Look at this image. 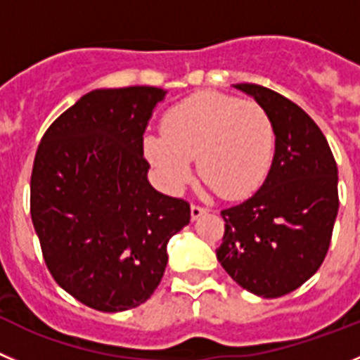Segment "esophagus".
I'll return each mask as SVG.
<instances>
[{
    "label": "esophagus",
    "mask_w": 360,
    "mask_h": 360,
    "mask_svg": "<svg viewBox=\"0 0 360 360\" xmlns=\"http://www.w3.org/2000/svg\"><path fill=\"white\" fill-rule=\"evenodd\" d=\"M190 213H192V219H199L200 215H204V213H208V208H204V206H200V204H192V208H190Z\"/></svg>",
    "instance_id": "obj_1"
}]
</instances>
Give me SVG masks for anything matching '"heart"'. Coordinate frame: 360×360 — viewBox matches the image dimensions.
<instances>
[{
  "instance_id": "obj_1",
  "label": "heart",
  "mask_w": 360,
  "mask_h": 360,
  "mask_svg": "<svg viewBox=\"0 0 360 360\" xmlns=\"http://www.w3.org/2000/svg\"><path fill=\"white\" fill-rule=\"evenodd\" d=\"M145 156L168 190H179L197 170L219 195L242 199L260 186L274 150L271 116L255 100L202 91L174 105L163 134H147Z\"/></svg>"
}]
</instances>
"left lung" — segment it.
Returning <instances> with one entry per match:
<instances>
[{"label": "left lung", "instance_id": "1", "mask_svg": "<svg viewBox=\"0 0 360 360\" xmlns=\"http://www.w3.org/2000/svg\"><path fill=\"white\" fill-rule=\"evenodd\" d=\"M271 116L276 148L257 193L220 212L217 260L242 289L280 297L321 267L338 217V165L325 134L300 105L258 84H236Z\"/></svg>", "mask_w": 360, "mask_h": 360}]
</instances>
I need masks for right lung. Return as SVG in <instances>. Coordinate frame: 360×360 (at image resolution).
Returning a JSON list of instances; mask_svg holds the SVG:
<instances>
[{"label":"right lung","mask_w":360,"mask_h":360,"mask_svg":"<svg viewBox=\"0 0 360 360\" xmlns=\"http://www.w3.org/2000/svg\"><path fill=\"white\" fill-rule=\"evenodd\" d=\"M165 96L152 86L95 89L44 132L30 213L44 262L68 294L100 312L141 305L158 289L170 236L190 204L150 186L143 132Z\"/></svg>","instance_id":"1"}]
</instances>
